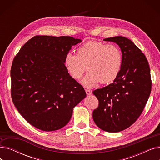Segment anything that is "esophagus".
<instances>
[{
  "label": "esophagus",
  "instance_id": "1",
  "mask_svg": "<svg viewBox=\"0 0 160 160\" xmlns=\"http://www.w3.org/2000/svg\"><path fill=\"white\" fill-rule=\"evenodd\" d=\"M86 92L87 95H89L92 93V91L91 90H89V89H86Z\"/></svg>",
  "mask_w": 160,
  "mask_h": 160
}]
</instances>
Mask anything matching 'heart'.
Segmentation results:
<instances>
[{"label":"heart","instance_id":"heart-1","mask_svg":"<svg viewBox=\"0 0 160 160\" xmlns=\"http://www.w3.org/2000/svg\"><path fill=\"white\" fill-rule=\"evenodd\" d=\"M64 64L69 74L77 80L82 78L88 67L89 71L82 83L92 88L100 82L109 83L117 77L122 65V54L115 45L89 41L77 48V54L67 53Z\"/></svg>","mask_w":160,"mask_h":160}]
</instances>
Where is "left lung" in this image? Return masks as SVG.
I'll return each mask as SVG.
<instances>
[{
    "mask_svg": "<svg viewBox=\"0 0 160 160\" xmlns=\"http://www.w3.org/2000/svg\"><path fill=\"white\" fill-rule=\"evenodd\" d=\"M104 41L119 46L122 65L113 83L93 91L98 100L93 119L102 130L119 132L135 122L143 110L152 88L150 69L145 54L129 39L115 36Z\"/></svg>",
    "mask_w": 160,
    "mask_h": 160,
    "instance_id": "1",
    "label": "left lung"
}]
</instances>
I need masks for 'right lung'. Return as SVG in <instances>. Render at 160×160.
<instances>
[{
  "label": "right lung",
  "instance_id": "1",
  "mask_svg": "<svg viewBox=\"0 0 160 160\" xmlns=\"http://www.w3.org/2000/svg\"><path fill=\"white\" fill-rule=\"evenodd\" d=\"M82 41L70 36H36L15 56L11 95L17 110L33 127L46 132L69 122L74 106L86 96L67 72L64 58Z\"/></svg>",
  "mask_w": 160,
  "mask_h": 160
}]
</instances>
